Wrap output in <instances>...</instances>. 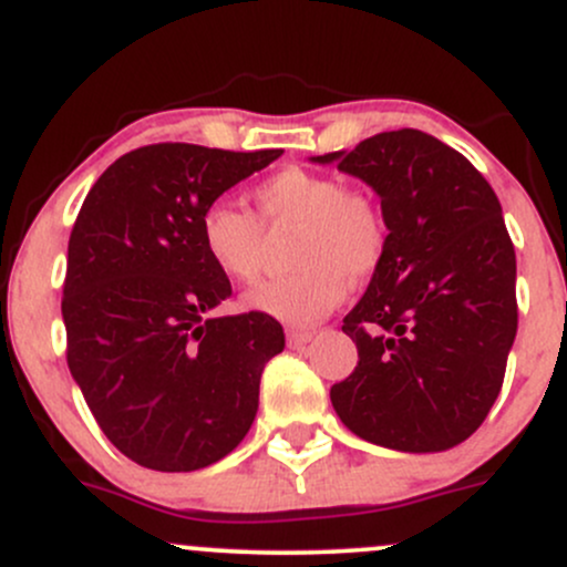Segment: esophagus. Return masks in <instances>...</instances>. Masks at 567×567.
I'll use <instances>...</instances> for the list:
<instances>
[{"label":"esophagus","mask_w":567,"mask_h":567,"mask_svg":"<svg viewBox=\"0 0 567 567\" xmlns=\"http://www.w3.org/2000/svg\"><path fill=\"white\" fill-rule=\"evenodd\" d=\"M310 340H313V332H308V329H289V332H286V342H289V348H302L308 346Z\"/></svg>","instance_id":"obj_1"}]
</instances>
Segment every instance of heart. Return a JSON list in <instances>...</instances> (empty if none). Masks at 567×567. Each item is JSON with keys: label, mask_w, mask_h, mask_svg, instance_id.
<instances>
[{"label": "heart", "mask_w": 567, "mask_h": 567, "mask_svg": "<svg viewBox=\"0 0 567 567\" xmlns=\"http://www.w3.org/2000/svg\"><path fill=\"white\" fill-rule=\"evenodd\" d=\"M254 216L230 200L200 214V246L233 284L257 281L265 259V230H297L289 276L259 284L244 305L289 327H310L346 300L348 278L367 281L388 254L385 216L367 195L351 193L337 176L286 165L251 189Z\"/></svg>", "instance_id": "1"}]
</instances>
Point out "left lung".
<instances>
[{"instance_id":"8db88e82","label":"left lung","mask_w":567,"mask_h":567,"mask_svg":"<svg viewBox=\"0 0 567 567\" xmlns=\"http://www.w3.org/2000/svg\"><path fill=\"white\" fill-rule=\"evenodd\" d=\"M318 163L380 195L388 254L342 318L359 364L329 396L355 436L439 453L480 429L517 334V257L485 176L415 128L364 138Z\"/></svg>"}]
</instances>
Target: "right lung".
<instances>
[{
    "label": "right lung",
    "mask_w": 567,
    "mask_h": 567,
    "mask_svg": "<svg viewBox=\"0 0 567 567\" xmlns=\"http://www.w3.org/2000/svg\"><path fill=\"white\" fill-rule=\"evenodd\" d=\"M284 150L165 142L114 161L69 235L66 364L95 423L133 463L195 472L251 429L276 318L212 310L233 286L200 246V214Z\"/></svg>",
    "instance_id": "add662e5"
}]
</instances>
